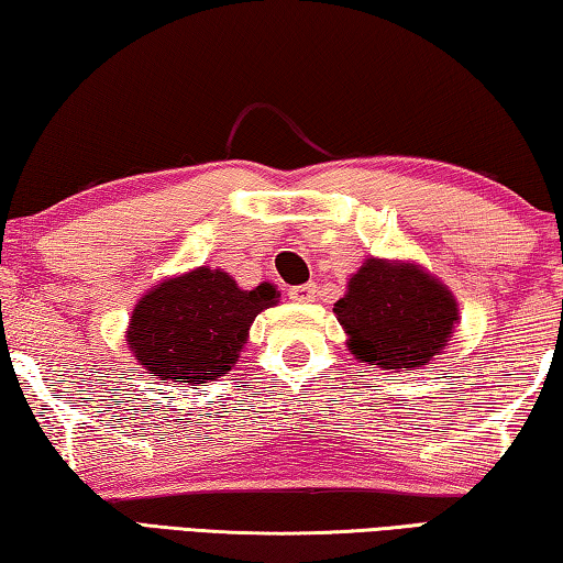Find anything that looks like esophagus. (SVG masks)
Wrapping results in <instances>:
<instances>
[{
	"label": "esophagus",
	"instance_id": "1",
	"mask_svg": "<svg viewBox=\"0 0 563 563\" xmlns=\"http://www.w3.org/2000/svg\"><path fill=\"white\" fill-rule=\"evenodd\" d=\"M288 298L295 302H310L316 300V283H302V285H292L288 290Z\"/></svg>",
	"mask_w": 563,
	"mask_h": 563
}]
</instances>
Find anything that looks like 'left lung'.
<instances>
[{"mask_svg": "<svg viewBox=\"0 0 563 563\" xmlns=\"http://www.w3.org/2000/svg\"><path fill=\"white\" fill-rule=\"evenodd\" d=\"M332 310L350 335L352 355L387 369L427 365L460 320L452 292L432 275L375 258L352 275Z\"/></svg>", "mask_w": 563, "mask_h": 563, "instance_id": "8db88e82", "label": "left lung"}]
</instances>
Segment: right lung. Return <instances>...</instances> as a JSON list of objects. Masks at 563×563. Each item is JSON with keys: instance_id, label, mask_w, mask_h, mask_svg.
I'll return each mask as SVG.
<instances>
[{"instance_id": "obj_1", "label": "right lung", "mask_w": 563, "mask_h": 563, "mask_svg": "<svg viewBox=\"0 0 563 563\" xmlns=\"http://www.w3.org/2000/svg\"><path fill=\"white\" fill-rule=\"evenodd\" d=\"M275 300L271 283L241 290L228 273L198 268L144 295L126 338L148 375L203 385L235 365L251 322Z\"/></svg>"}]
</instances>
